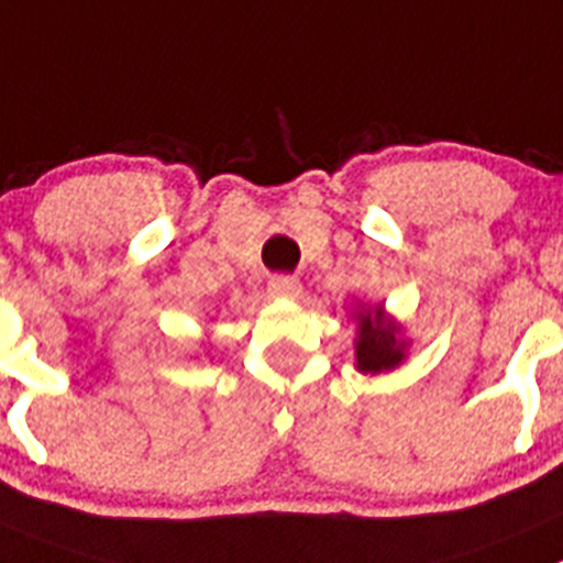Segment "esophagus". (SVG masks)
Returning a JSON list of instances; mask_svg holds the SVG:
<instances>
[{
	"instance_id": "esophagus-1",
	"label": "esophagus",
	"mask_w": 563,
	"mask_h": 563,
	"mask_svg": "<svg viewBox=\"0 0 563 563\" xmlns=\"http://www.w3.org/2000/svg\"><path fill=\"white\" fill-rule=\"evenodd\" d=\"M267 290L276 298H296L301 292V282L296 276H273L267 282Z\"/></svg>"
}]
</instances>
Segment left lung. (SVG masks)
<instances>
[{"label":"left lung","mask_w":563,"mask_h":563,"mask_svg":"<svg viewBox=\"0 0 563 563\" xmlns=\"http://www.w3.org/2000/svg\"><path fill=\"white\" fill-rule=\"evenodd\" d=\"M404 362V342H398V325L384 323L382 307L358 312L356 365L362 373L393 371Z\"/></svg>","instance_id":"8db88e82"}]
</instances>
